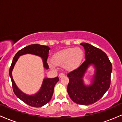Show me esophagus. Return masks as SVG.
Instances as JSON below:
<instances>
[{"label":"esophagus","instance_id":"esophagus-1","mask_svg":"<svg viewBox=\"0 0 122 122\" xmlns=\"http://www.w3.org/2000/svg\"><path fill=\"white\" fill-rule=\"evenodd\" d=\"M64 76H65V75H64L63 73H60L59 74V77L60 78L61 77H64Z\"/></svg>","mask_w":122,"mask_h":122}]
</instances>
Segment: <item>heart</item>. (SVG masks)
<instances>
[{"instance_id":"obj_1","label":"heart","mask_w":122,"mask_h":122,"mask_svg":"<svg viewBox=\"0 0 122 122\" xmlns=\"http://www.w3.org/2000/svg\"><path fill=\"white\" fill-rule=\"evenodd\" d=\"M83 57L82 51L79 48H69L57 53L52 58L53 64L57 66H64L68 71L75 69L79 66ZM53 68V65H50Z\"/></svg>"}]
</instances>
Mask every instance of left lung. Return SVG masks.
Listing matches in <instances>:
<instances>
[{
	"mask_svg": "<svg viewBox=\"0 0 122 122\" xmlns=\"http://www.w3.org/2000/svg\"><path fill=\"white\" fill-rule=\"evenodd\" d=\"M84 47L85 60L76 69L68 73L69 82L67 92L73 102L81 105H89L100 100L109 89L112 66L107 54L100 49L87 43ZM95 71L92 84L85 85L83 77L90 65Z\"/></svg>",
	"mask_w": 122,
	"mask_h": 122,
	"instance_id": "8db88e82",
	"label": "left lung"
}]
</instances>
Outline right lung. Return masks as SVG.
Segmentation results:
<instances>
[{
  "mask_svg": "<svg viewBox=\"0 0 122 122\" xmlns=\"http://www.w3.org/2000/svg\"><path fill=\"white\" fill-rule=\"evenodd\" d=\"M50 48L45 45L38 44H33L25 47L22 49L18 51L15 55L12 60V62L9 71V75L11 79L12 89L17 97L22 101L29 106L33 107H41L49 103L51 100L54 91V88L56 84L59 81L58 77L53 79L45 78L43 79L42 84L40 91L33 95H29L22 92L14 81L12 76V72L14 69L15 63L16 62L20 56L26 54H31L41 57L42 59L43 67L46 69H49V65L47 63V57L49 56V51Z\"/></svg>",
  "mask_w": 122,
  "mask_h": 122,
  "instance_id": "right-lung-1",
  "label": "right lung"
}]
</instances>
